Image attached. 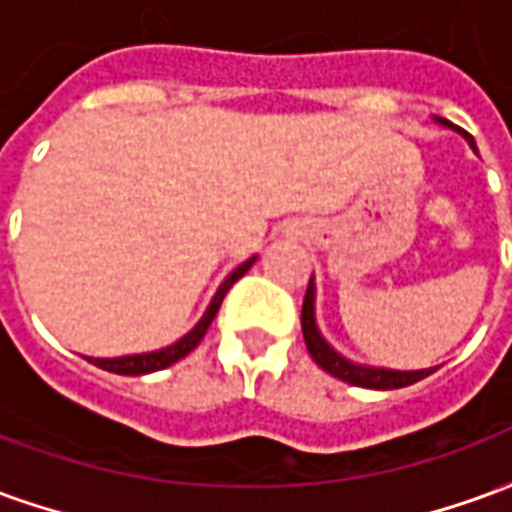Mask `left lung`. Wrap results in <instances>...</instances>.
<instances>
[{
    "instance_id": "left-lung-1",
    "label": "left lung",
    "mask_w": 512,
    "mask_h": 512,
    "mask_svg": "<svg viewBox=\"0 0 512 512\" xmlns=\"http://www.w3.org/2000/svg\"><path fill=\"white\" fill-rule=\"evenodd\" d=\"M441 126H450L447 120H439ZM452 128V126H450ZM469 139V145L474 147V139L469 134H463ZM301 332H304V343L307 351L315 359V365L323 367L329 376L340 378L345 384L365 386V389H400V386H411L428 378L430 373H436V367L428 370H386V367H367L354 365L351 359H345L334 351L332 345L323 340L321 329L315 323V282L310 279L307 285V296H304V307H301Z\"/></svg>"
}]
</instances>
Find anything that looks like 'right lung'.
<instances>
[{
  "mask_svg": "<svg viewBox=\"0 0 512 512\" xmlns=\"http://www.w3.org/2000/svg\"><path fill=\"white\" fill-rule=\"evenodd\" d=\"M255 260L257 257H249L246 263H241L230 277L224 279L222 285H219V290H216V296L211 299V304H208L205 315L200 318V323H197L189 334H183L178 343L167 345V348H161V351H150V354L117 356V359H93V356H87V362H93V365H98L101 370H109V373H117V376H145V373H156V370H164V367L180 362L183 356H189L191 351L200 345V340L205 337V332H208V326H211V321L216 318V312H219V307H222L227 290L233 288L235 282L244 277Z\"/></svg>",
  "mask_w": 512,
  "mask_h": 512,
  "instance_id": "right-lung-1",
  "label": "right lung"
}]
</instances>
